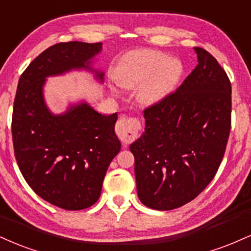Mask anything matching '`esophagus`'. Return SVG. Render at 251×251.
Masks as SVG:
<instances>
[{
  "label": "esophagus",
  "mask_w": 251,
  "mask_h": 251,
  "mask_svg": "<svg viewBox=\"0 0 251 251\" xmlns=\"http://www.w3.org/2000/svg\"><path fill=\"white\" fill-rule=\"evenodd\" d=\"M141 129V123L135 117H123L118 120L116 133L123 143L128 144L138 137Z\"/></svg>",
  "instance_id": "esophagus-1"
}]
</instances>
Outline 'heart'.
Here are the masks:
<instances>
[{"instance_id": "b5f03b06", "label": "heart", "mask_w": 251, "mask_h": 251, "mask_svg": "<svg viewBox=\"0 0 251 251\" xmlns=\"http://www.w3.org/2000/svg\"><path fill=\"white\" fill-rule=\"evenodd\" d=\"M180 60L155 50H135L120 59L117 77L124 86H139L138 97L144 104L164 99L179 83L182 75Z\"/></svg>"}]
</instances>
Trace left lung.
Instances as JSON below:
<instances>
[{"mask_svg": "<svg viewBox=\"0 0 251 251\" xmlns=\"http://www.w3.org/2000/svg\"><path fill=\"white\" fill-rule=\"evenodd\" d=\"M198 65L182 84L144 110V134L129 146L145 206L188 203L214 179L231 127V84L219 62L194 48Z\"/></svg>", "mask_w": 251, "mask_h": 251, "instance_id": "obj_1", "label": "left lung"}]
</instances>
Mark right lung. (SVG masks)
Instances as JSON below:
<instances>
[{
	"mask_svg": "<svg viewBox=\"0 0 251 251\" xmlns=\"http://www.w3.org/2000/svg\"><path fill=\"white\" fill-rule=\"evenodd\" d=\"M101 43L66 42L48 48L21 75L14 100L11 133L21 173L38 196L66 210L91 207L120 141L118 114L104 116L83 104L53 116L45 106V77L90 69ZM99 79L104 74L97 72Z\"/></svg>",
	"mask_w": 251,
	"mask_h": 251,
	"instance_id": "right-lung-1",
	"label": "right lung"
}]
</instances>
